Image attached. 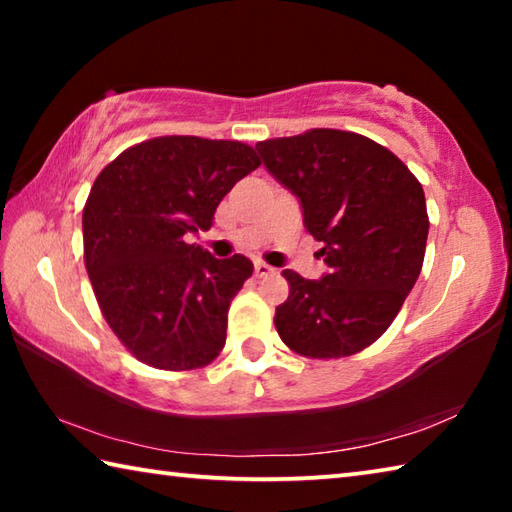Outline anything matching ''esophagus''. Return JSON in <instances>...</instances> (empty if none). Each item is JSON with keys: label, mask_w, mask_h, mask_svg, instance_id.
<instances>
[{"label": "esophagus", "mask_w": 512, "mask_h": 512, "mask_svg": "<svg viewBox=\"0 0 512 512\" xmlns=\"http://www.w3.org/2000/svg\"><path fill=\"white\" fill-rule=\"evenodd\" d=\"M273 273H275L273 266H268V264H264V262H257V264H255V275H257V277H268V275H273Z\"/></svg>", "instance_id": "34e87169"}]
</instances>
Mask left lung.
I'll use <instances>...</instances> for the list:
<instances>
[{
  "mask_svg": "<svg viewBox=\"0 0 512 512\" xmlns=\"http://www.w3.org/2000/svg\"><path fill=\"white\" fill-rule=\"evenodd\" d=\"M268 173L298 196L305 228L323 241L329 271H284L275 309L280 339L311 359H339L375 343L422 271L429 216L409 167L368 137L314 128L255 144Z\"/></svg>",
  "mask_w": 512,
  "mask_h": 512,
  "instance_id": "8db88e82",
  "label": "left lung"
}]
</instances>
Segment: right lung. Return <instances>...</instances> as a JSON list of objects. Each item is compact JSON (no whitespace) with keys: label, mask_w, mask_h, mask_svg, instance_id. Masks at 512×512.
I'll list each match as a JSON object with an SVG mask.
<instances>
[{"label":"right lung","mask_w":512,"mask_h":512,"mask_svg":"<svg viewBox=\"0 0 512 512\" xmlns=\"http://www.w3.org/2000/svg\"><path fill=\"white\" fill-rule=\"evenodd\" d=\"M248 144L171 135L131 146L103 169L83 210L94 296L128 352L160 370H194L225 345L228 309L253 275L187 235L212 228L223 196L259 167Z\"/></svg>","instance_id":"obj_1"}]
</instances>
